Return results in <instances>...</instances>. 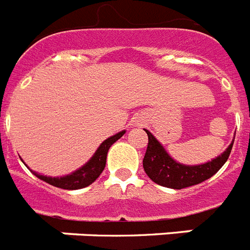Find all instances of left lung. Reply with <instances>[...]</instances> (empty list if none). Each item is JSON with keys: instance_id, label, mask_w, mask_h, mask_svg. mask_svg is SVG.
<instances>
[{"instance_id": "1", "label": "left lung", "mask_w": 250, "mask_h": 250, "mask_svg": "<svg viewBox=\"0 0 250 250\" xmlns=\"http://www.w3.org/2000/svg\"><path fill=\"white\" fill-rule=\"evenodd\" d=\"M146 133L148 135V146L143 159L146 174L157 185L174 189L199 185L213 177L227 161L233 145L232 141L222 155L209 163L201 165H183L171 159L165 148L160 145V142L148 130H146Z\"/></svg>"}]
</instances>
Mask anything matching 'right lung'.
<instances>
[{"mask_svg": "<svg viewBox=\"0 0 250 250\" xmlns=\"http://www.w3.org/2000/svg\"><path fill=\"white\" fill-rule=\"evenodd\" d=\"M125 134V130L120 131L117 134L109 137L108 139H105L99 148L95 151L94 156L87 161L83 167H80L79 170L73 171L71 174L64 175V177H46V175H41L36 171H32L36 177H39L40 179L45 181L46 183H49L51 186L59 187L63 189H79L83 188L86 186L91 185L95 179L102 174V171L104 170L105 160H107V153H108L109 147L115 143L117 139L123 137Z\"/></svg>", "mask_w": 250, "mask_h": 250, "instance_id": "1", "label": "right lung"}]
</instances>
